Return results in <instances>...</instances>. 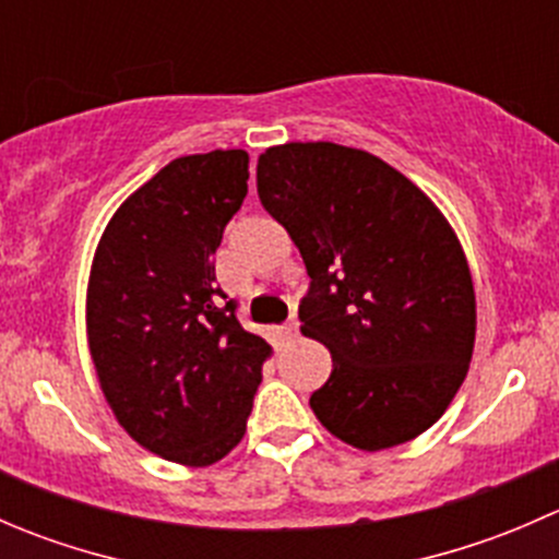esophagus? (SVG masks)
<instances>
[{
	"mask_svg": "<svg viewBox=\"0 0 559 559\" xmlns=\"http://www.w3.org/2000/svg\"><path fill=\"white\" fill-rule=\"evenodd\" d=\"M297 335H300V321H297L295 316H292V319L286 321V324H281V337H284V341L289 343V341H295Z\"/></svg>",
	"mask_w": 559,
	"mask_h": 559,
	"instance_id": "34e87169",
	"label": "esophagus"
}]
</instances>
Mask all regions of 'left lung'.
I'll return each mask as SVG.
<instances>
[{"instance_id":"8db88e82","label":"left lung","mask_w":559,"mask_h":559,"mask_svg":"<svg viewBox=\"0 0 559 559\" xmlns=\"http://www.w3.org/2000/svg\"><path fill=\"white\" fill-rule=\"evenodd\" d=\"M257 191L311 275L302 335L332 354L313 414L365 452L421 436L465 381L476 341L471 270L443 213L379 156L335 143L267 148Z\"/></svg>"}]
</instances>
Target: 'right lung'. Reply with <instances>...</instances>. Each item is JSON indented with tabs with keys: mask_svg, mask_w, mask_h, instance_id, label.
<instances>
[{
	"mask_svg": "<svg viewBox=\"0 0 559 559\" xmlns=\"http://www.w3.org/2000/svg\"><path fill=\"white\" fill-rule=\"evenodd\" d=\"M246 194V151L180 156L118 207L94 253L86 326L99 384L118 425L180 465L238 447L270 357L213 264Z\"/></svg>",
	"mask_w": 559,
	"mask_h": 559,
	"instance_id": "add662e5",
	"label": "right lung"
}]
</instances>
